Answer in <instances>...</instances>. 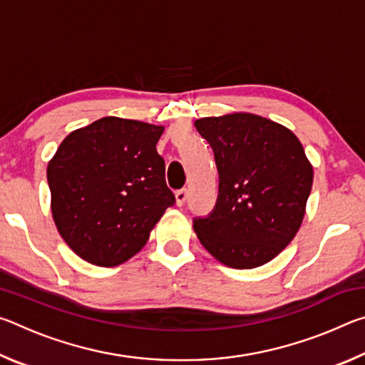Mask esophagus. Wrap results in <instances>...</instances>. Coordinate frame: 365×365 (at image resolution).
Here are the masks:
<instances>
[{
  "mask_svg": "<svg viewBox=\"0 0 365 365\" xmlns=\"http://www.w3.org/2000/svg\"><path fill=\"white\" fill-rule=\"evenodd\" d=\"M187 188H182V190H177L175 191V200H177V206H183L185 201H187Z\"/></svg>",
  "mask_w": 365,
  "mask_h": 365,
  "instance_id": "obj_1",
  "label": "esophagus"
}]
</instances>
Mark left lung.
Here are the masks:
<instances>
[{
	"mask_svg": "<svg viewBox=\"0 0 365 365\" xmlns=\"http://www.w3.org/2000/svg\"><path fill=\"white\" fill-rule=\"evenodd\" d=\"M195 127L211 145L219 172L214 209L193 219L201 245L233 269L272 261L299 230L311 195L312 165L301 141L248 113L202 117Z\"/></svg>",
	"mask_w": 365,
	"mask_h": 365,
	"instance_id": "left-lung-1",
	"label": "left lung"
}]
</instances>
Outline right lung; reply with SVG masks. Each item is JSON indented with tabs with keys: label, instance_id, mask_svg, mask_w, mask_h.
<instances>
[{
	"label": "right lung",
	"instance_id": "obj_1",
	"mask_svg": "<svg viewBox=\"0 0 365 365\" xmlns=\"http://www.w3.org/2000/svg\"><path fill=\"white\" fill-rule=\"evenodd\" d=\"M163 132L151 123L103 117L67 135L49 160L54 224L83 261L100 267L128 261L175 205L156 150Z\"/></svg>",
	"mask_w": 365,
	"mask_h": 365
}]
</instances>
